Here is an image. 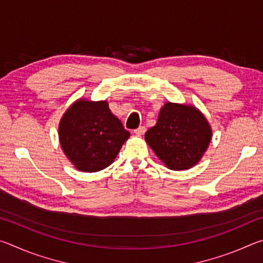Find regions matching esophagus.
<instances>
[{"label":"esophagus","mask_w":263,"mask_h":263,"mask_svg":"<svg viewBox=\"0 0 263 263\" xmlns=\"http://www.w3.org/2000/svg\"><path fill=\"white\" fill-rule=\"evenodd\" d=\"M145 132H146V127L145 126H139L137 128V130H135V133L137 136H142V135H145Z\"/></svg>","instance_id":"esophagus-1"}]
</instances>
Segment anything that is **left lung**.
<instances>
[{
    "instance_id": "1",
    "label": "left lung",
    "mask_w": 263,
    "mask_h": 263,
    "mask_svg": "<svg viewBox=\"0 0 263 263\" xmlns=\"http://www.w3.org/2000/svg\"><path fill=\"white\" fill-rule=\"evenodd\" d=\"M211 137L206 118L195 106L167 102L145 140L169 169L184 171L201 160Z\"/></svg>"
}]
</instances>
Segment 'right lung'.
I'll return each instance as SVG.
<instances>
[{
  "label": "right lung",
  "instance_id": "obj_1",
  "mask_svg": "<svg viewBox=\"0 0 263 263\" xmlns=\"http://www.w3.org/2000/svg\"><path fill=\"white\" fill-rule=\"evenodd\" d=\"M130 132L111 114L108 102L79 100L59 124L61 148L80 172L102 171L114 162Z\"/></svg>",
  "mask_w": 263,
  "mask_h": 263
}]
</instances>
